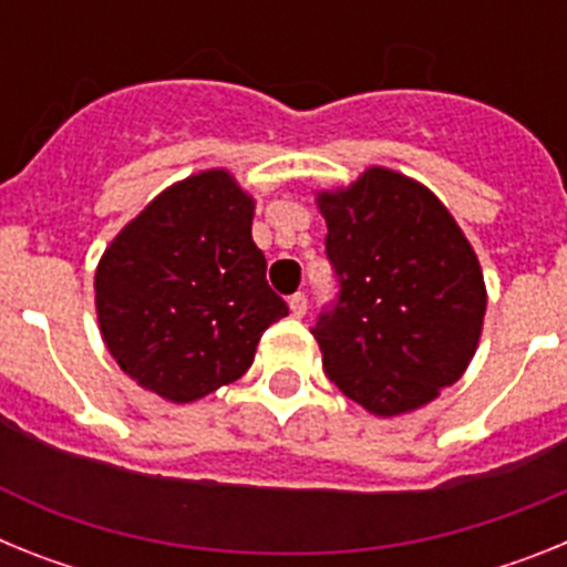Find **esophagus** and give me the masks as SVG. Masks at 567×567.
Returning a JSON list of instances; mask_svg holds the SVG:
<instances>
[{"instance_id":"esophagus-1","label":"esophagus","mask_w":567,"mask_h":567,"mask_svg":"<svg viewBox=\"0 0 567 567\" xmlns=\"http://www.w3.org/2000/svg\"><path fill=\"white\" fill-rule=\"evenodd\" d=\"M307 307H309V300L303 292H295L292 298H289V309H292L295 318H303V315H307Z\"/></svg>"}]
</instances>
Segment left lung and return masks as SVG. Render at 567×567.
<instances>
[{
	"label": "left lung",
	"instance_id": "1",
	"mask_svg": "<svg viewBox=\"0 0 567 567\" xmlns=\"http://www.w3.org/2000/svg\"><path fill=\"white\" fill-rule=\"evenodd\" d=\"M338 298L312 327L323 372L380 417L432 403L477 352L480 260L432 189L385 167L318 193Z\"/></svg>",
	"mask_w": 567,
	"mask_h": 567
}]
</instances>
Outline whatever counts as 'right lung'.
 <instances>
[{
  "label": "right lung",
  "instance_id": "right-lung-1",
  "mask_svg": "<svg viewBox=\"0 0 567 567\" xmlns=\"http://www.w3.org/2000/svg\"><path fill=\"white\" fill-rule=\"evenodd\" d=\"M252 195L227 169L164 189L104 249L99 329L115 363L173 403L233 383L260 334L287 318L252 240Z\"/></svg>",
  "mask_w": 567,
  "mask_h": 567
}]
</instances>
